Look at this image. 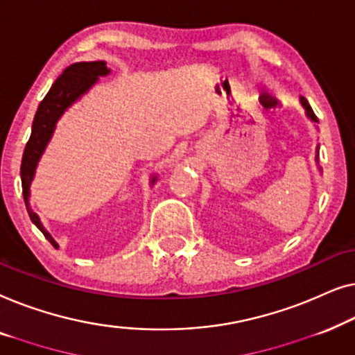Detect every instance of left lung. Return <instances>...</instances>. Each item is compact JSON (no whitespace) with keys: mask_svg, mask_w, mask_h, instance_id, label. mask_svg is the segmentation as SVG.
I'll list each match as a JSON object with an SVG mask.
<instances>
[{"mask_svg":"<svg viewBox=\"0 0 355 355\" xmlns=\"http://www.w3.org/2000/svg\"><path fill=\"white\" fill-rule=\"evenodd\" d=\"M299 101H301V106L304 107V111H306L307 119H311V122H313V123H318V119H317L315 114H313L311 104L307 103V99L304 98V96H301V98H299ZM315 153H317L315 154V162H317V166H318V144H317V151ZM318 168H320V167H318Z\"/></svg>","mask_w":355,"mask_h":355,"instance_id":"left-lung-1","label":"left lung"}]
</instances>
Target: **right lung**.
Returning <instances> with one entry per match:
<instances>
[{
	"label": "right lung",
	"instance_id": "add662e5",
	"mask_svg": "<svg viewBox=\"0 0 355 355\" xmlns=\"http://www.w3.org/2000/svg\"><path fill=\"white\" fill-rule=\"evenodd\" d=\"M111 73V69H107L104 61H89V62H76L56 78L53 87L35 114L33 123H32V133L27 141V146L24 149L22 156V166H21V180H22V193L24 201H26V207L28 212L30 220H32L37 228L44 234V238L53 244L54 248H59L46 228L43 227L42 220H40L38 214H35L30 207V184H32L35 178V172H37V166L42 159L44 149H46L48 143L51 141L54 130H56V123L62 114L72 106L73 103L78 101L85 93L89 92V88L94 87L99 77H106ZM157 177H151V184L156 183Z\"/></svg>",
	"mask_w": 355,
	"mask_h": 355
}]
</instances>
